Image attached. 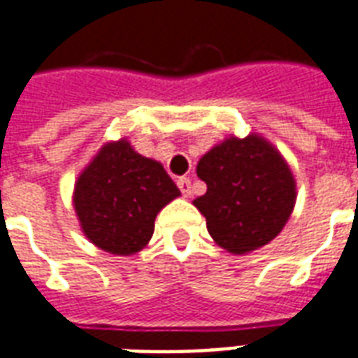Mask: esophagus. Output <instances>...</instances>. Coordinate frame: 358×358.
<instances>
[{
  "label": "esophagus",
  "mask_w": 358,
  "mask_h": 358,
  "mask_svg": "<svg viewBox=\"0 0 358 358\" xmlns=\"http://www.w3.org/2000/svg\"><path fill=\"white\" fill-rule=\"evenodd\" d=\"M176 184H178L180 192L184 193V197H189V195H192V180L187 178V176H182V178L176 180Z\"/></svg>",
  "instance_id": "esophagus-1"
}]
</instances>
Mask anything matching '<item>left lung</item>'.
Listing matches in <instances>:
<instances>
[{
  "instance_id": "left-lung-1",
  "label": "left lung",
  "mask_w": 358,
  "mask_h": 358,
  "mask_svg": "<svg viewBox=\"0 0 358 358\" xmlns=\"http://www.w3.org/2000/svg\"><path fill=\"white\" fill-rule=\"evenodd\" d=\"M206 193L193 201L218 246L248 254L273 241L296 205V180L287 159L256 132L229 136L197 163Z\"/></svg>"
}]
</instances>
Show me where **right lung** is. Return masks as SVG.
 I'll use <instances>...</instances> for the list:
<instances>
[{"mask_svg": "<svg viewBox=\"0 0 358 358\" xmlns=\"http://www.w3.org/2000/svg\"><path fill=\"white\" fill-rule=\"evenodd\" d=\"M180 189L155 159L144 157L127 138L106 142L73 187V208L85 237L115 256L140 252L155 218Z\"/></svg>", "mask_w": 358, "mask_h": 358, "instance_id": "1", "label": "right lung"}]
</instances>
